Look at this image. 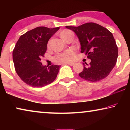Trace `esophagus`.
Masks as SVG:
<instances>
[{"mask_svg": "<svg viewBox=\"0 0 130 130\" xmlns=\"http://www.w3.org/2000/svg\"><path fill=\"white\" fill-rule=\"evenodd\" d=\"M66 64H69L70 66H73L74 64V63H66Z\"/></svg>", "mask_w": 130, "mask_h": 130, "instance_id": "1", "label": "esophagus"}]
</instances>
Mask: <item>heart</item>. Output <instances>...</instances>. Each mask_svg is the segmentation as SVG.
Returning <instances> with one entry per match:
<instances>
[{
    "label": "heart",
    "mask_w": 130,
    "mask_h": 130,
    "mask_svg": "<svg viewBox=\"0 0 130 130\" xmlns=\"http://www.w3.org/2000/svg\"><path fill=\"white\" fill-rule=\"evenodd\" d=\"M72 32L69 30H64L60 34V35L62 37L63 35H66L67 34ZM75 53L74 50H68L64 52L58 53L55 56L54 59L57 62H62V63H68L72 61L73 59V56Z\"/></svg>",
    "instance_id": "heart-1"
}]
</instances>
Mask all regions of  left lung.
<instances>
[{
    "label": "left lung",
    "instance_id": "left-lung-1",
    "mask_svg": "<svg viewBox=\"0 0 130 130\" xmlns=\"http://www.w3.org/2000/svg\"><path fill=\"white\" fill-rule=\"evenodd\" d=\"M76 34L81 45V53H85L91 60L89 64L83 63L79 76L86 80L98 82L109 75L116 64L118 47L112 34L95 23H86L79 26H66Z\"/></svg>",
    "mask_w": 130,
    "mask_h": 130
}]
</instances>
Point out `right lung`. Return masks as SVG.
Returning <instances> with one entry per match:
<instances>
[{"instance_id":"obj_1","label":"right lung","mask_w":130,"mask_h":130,"mask_svg":"<svg viewBox=\"0 0 130 130\" xmlns=\"http://www.w3.org/2000/svg\"><path fill=\"white\" fill-rule=\"evenodd\" d=\"M60 29L38 26L19 37L13 51V61L18 75L26 84L40 88L56 79L61 66H46L41 62L47 43Z\"/></svg>"}]
</instances>
